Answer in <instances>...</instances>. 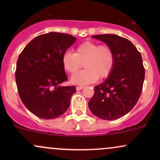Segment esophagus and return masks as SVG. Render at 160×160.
<instances>
[{
	"label": "esophagus",
	"mask_w": 160,
	"mask_h": 160,
	"mask_svg": "<svg viewBox=\"0 0 160 160\" xmlns=\"http://www.w3.org/2000/svg\"><path fill=\"white\" fill-rule=\"evenodd\" d=\"M82 88H83V86H77L76 89H77V90H78V91H79V90H81Z\"/></svg>",
	"instance_id": "34e87169"
}]
</instances>
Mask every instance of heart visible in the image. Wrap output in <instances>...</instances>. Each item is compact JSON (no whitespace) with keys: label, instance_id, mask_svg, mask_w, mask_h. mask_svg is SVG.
<instances>
[{"label":"heart","instance_id":"obj_1","mask_svg":"<svg viewBox=\"0 0 160 160\" xmlns=\"http://www.w3.org/2000/svg\"><path fill=\"white\" fill-rule=\"evenodd\" d=\"M62 62L64 69L71 74L78 72L83 64L86 68L74 74L71 82L85 85L95 82L98 78L104 79L109 77L114 66L115 56L109 45H99L87 40L78 45L74 53H64Z\"/></svg>","mask_w":160,"mask_h":160}]
</instances>
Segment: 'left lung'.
<instances>
[{
	"instance_id": "left-lung-1",
	"label": "left lung",
	"mask_w": 160,
	"mask_h": 160,
	"mask_svg": "<svg viewBox=\"0 0 160 160\" xmlns=\"http://www.w3.org/2000/svg\"><path fill=\"white\" fill-rule=\"evenodd\" d=\"M92 38L102 40L113 49L115 63L107 80L95 86L89 108L98 118L117 120L131 111L140 98L145 76L142 57L126 38L111 34Z\"/></svg>"
}]
</instances>
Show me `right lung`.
<instances>
[{
	"mask_svg": "<svg viewBox=\"0 0 160 160\" xmlns=\"http://www.w3.org/2000/svg\"><path fill=\"white\" fill-rule=\"evenodd\" d=\"M75 40L63 33L41 34L29 42L18 58L15 76L19 97L40 118H57L68 109L76 87L59 86L68 80L62 58Z\"/></svg>",
	"mask_w": 160,
	"mask_h": 160,
	"instance_id": "right-lung-1",
	"label": "right lung"
}]
</instances>
